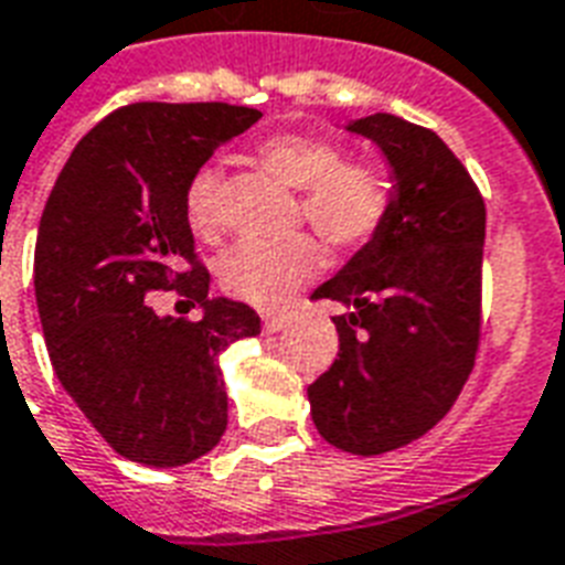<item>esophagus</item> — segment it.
I'll list each match as a JSON object with an SVG mask.
<instances>
[{
  "instance_id": "esophagus-1",
  "label": "esophagus",
  "mask_w": 565,
  "mask_h": 565,
  "mask_svg": "<svg viewBox=\"0 0 565 565\" xmlns=\"http://www.w3.org/2000/svg\"><path fill=\"white\" fill-rule=\"evenodd\" d=\"M286 315H265V321H262V327H265V332H279L282 327H286Z\"/></svg>"
}]
</instances>
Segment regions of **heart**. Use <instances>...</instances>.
Segmentation results:
<instances>
[{
  "label": "heart",
  "mask_w": 565,
  "mask_h": 565,
  "mask_svg": "<svg viewBox=\"0 0 565 565\" xmlns=\"http://www.w3.org/2000/svg\"><path fill=\"white\" fill-rule=\"evenodd\" d=\"M256 159L279 182L300 191V217L332 250H356L374 242L386 226L395 185L374 161H344L335 143L306 132L270 135L256 147ZM221 173L200 168L188 182L185 212L191 230L212 235L217 230ZM321 268V250L309 235L282 242H242L217 265L223 291L244 303L279 306L297 286Z\"/></svg>",
  "instance_id": "heart-1"
}]
</instances>
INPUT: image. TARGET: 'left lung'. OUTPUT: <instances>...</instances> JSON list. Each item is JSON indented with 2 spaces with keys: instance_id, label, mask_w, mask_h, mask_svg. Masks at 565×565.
I'll use <instances>...</instances> for the list:
<instances>
[{
  "instance_id": "8db88e82",
  "label": "left lung",
  "mask_w": 565,
  "mask_h": 565,
  "mask_svg": "<svg viewBox=\"0 0 565 565\" xmlns=\"http://www.w3.org/2000/svg\"><path fill=\"white\" fill-rule=\"evenodd\" d=\"M344 129L377 143L395 203L377 238L312 291L348 312L332 318L339 356L306 395L323 439L374 457L436 427L475 369L487 205L430 129L395 115Z\"/></svg>"
}]
</instances>
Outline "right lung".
Segmentation results:
<instances>
[{"label":"right lung","mask_w":565,"mask_h":565,"mask_svg":"<svg viewBox=\"0 0 565 565\" xmlns=\"http://www.w3.org/2000/svg\"><path fill=\"white\" fill-rule=\"evenodd\" d=\"M262 111L226 103L117 108L70 152L34 244V297L61 386L111 448L177 469L226 430L221 353L259 335L247 303L209 297L185 212L188 182ZM192 268L181 270V262ZM177 287L200 322L142 297Z\"/></svg>","instance_id":"1"}]
</instances>
